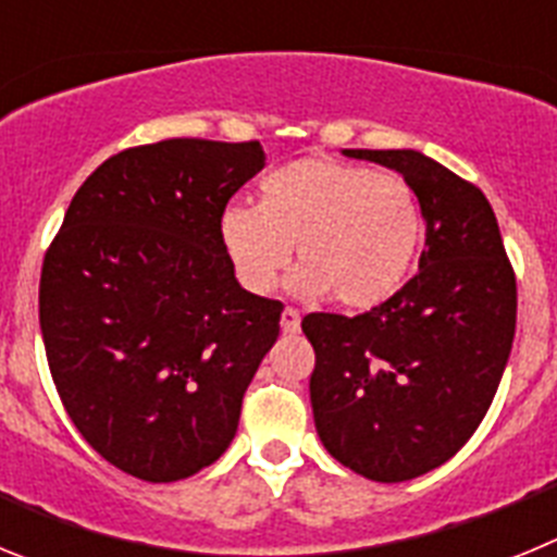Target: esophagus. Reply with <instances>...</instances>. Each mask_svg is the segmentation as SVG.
I'll return each mask as SVG.
<instances>
[{"label": "esophagus", "mask_w": 557, "mask_h": 557, "mask_svg": "<svg viewBox=\"0 0 557 557\" xmlns=\"http://www.w3.org/2000/svg\"><path fill=\"white\" fill-rule=\"evenodd\" d=\"M298 329H301V312H298L295 307H287L282 312V332L284 334H295Z\"/></svg>", "instance_id": "esophagus-1"}]
</instances>
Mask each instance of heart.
<instances>
[{
	"label": "heart",
	"mask_w": 557,
	"mask_h": 557,
	"mask_svg": "<svg viewBox=\"0 0 557 557\" xmlns=\"http://www.w3.org/2000/svg\"><path fill=\"white\" fill-rule=\"evenodd\" d=\"M220 243L250 293H270L295 248L304 293L373 309L416 270L424 218L412 186L396 172L312 156L268 172L256 209L228 206Z\"/></svg>",
	"instance_id": "obj_1"
}]
</instances>
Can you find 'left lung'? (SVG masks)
Listing matches in <instances>:
<instances>
[{"label":"left lung","instance_id":"left-lung-1","mask_svg":"<svg viewBox=\"0 0 557 557\" xmlns=\"http://www.w3.org/2000/svg\"><path fill=\"white\" fill-rule=\"evenodd\" d=\"M401 172L426 220L418 273L362 314L309 312L314 426L346 469L405 482L444 466L496 396L516 332V273L480 189L416 150H346Z\"/></svg>","mask_w":557,"mask_h":557}]
</instances>
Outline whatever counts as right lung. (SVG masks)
Masks as SVG:
<instances>
[{
	"label": "right lung",
	"mask_w": 557,
	"mask_h": 557,
	"mask_svg": "<svg viewBox=\"0 0 557 557\" xmlns=\"http://www.w3.org/2000/svg\"><path fill=\"white\" fill-rule=\"evenodd\" d=\"M262 166L259 141L127 147L83 181L47 248L49 373L86 444L125 474L184 480L234 441L284 304L239 287L220 218Z\"/></svg>",
	"instance_id": "add662e5"
}]
</instances>
